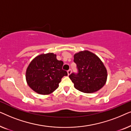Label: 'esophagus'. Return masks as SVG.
<instances>
[{
  "label": "esophagus",
  "instance_id": "1",
  "mask_svg": "<svg viewBox=\"0 0 131 131\" xmlns=\"http://www.w3.org/2000/svg\"><path fill=\"white\" fill-rule=\"evenodd\" d=\"M67 73H68V75H70L71 73V69H69V70L67 71Z\"/></svg>",
  "mask_w": 131,
  "mask_h": 131
}]
</instances>
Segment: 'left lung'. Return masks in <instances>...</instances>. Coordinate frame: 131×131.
<instances>
[{"label":"left lung","instance_id":"1","mask_svg":"<svg viewBox=\"0 0 131 131\" xmlns=\"http://www.w3.org/2000/svg\"><path fill=\"white\" fill-rule=\"evenodd\" d=\"M74 62L78 73L69 78L76 89L84 93H93L102 88L107 80V72L103 62L95 54L88 51L75 53Z\"/></svg>","mask_w":131,"mask_h":131}]
</instances>
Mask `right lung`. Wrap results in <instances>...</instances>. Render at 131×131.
<instances>
[{
	"instance_id": "obj_1",
	"label": "right lung",
	"mask_w": 131,
	"mask_h": 131,
	"mask_svg": "<svg viewBox=\"0 0 131 131\" xmlns=\"http://www.w3.org/2000/svg\"><path fill=\"white\" fill-rule=\"evenodd\" d=\"M63 64L53 53L38 55L27 69V83L39 94H51L58 88L62 77L67 76V71L62 69Z\"/></svg>"
}]
</instances>
